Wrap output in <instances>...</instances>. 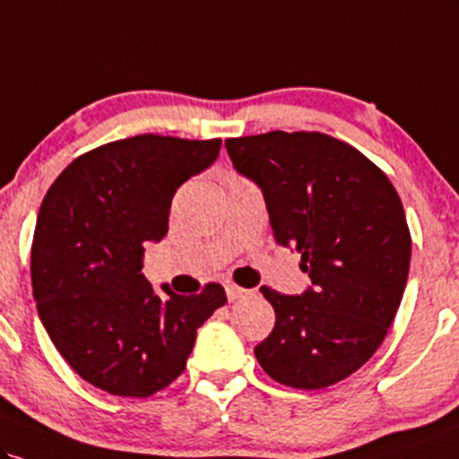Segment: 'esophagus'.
<instances>
[{
	"label": "esophagus",
	"mask_w": 459,
	"mask_h": 459,
	"mask_svg": "<svg viewBox=\"0 0 459 459\" xmlns=\"http://www.w3.org/2000/svg\"><path fill=\"white\" fill-rule=\"evenodd\" d=\"M225 293H228L230 302H234V299H238V298L245 296L247 290H242V287L234 285V282H228V285H225Z\"/></svg>",
	"instance_id": "esophagus-1"
}]
</instances>
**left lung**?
Returning <instances> with one entry per match:
<instances>
[{
	"instance_id": "left-lung-1",
	"label": "left lung",
	"mask_w": 459,
	"mask_h": 459,
	"mask_svg": "<svg viewBox=\"0 0 459 459\" xmlns=\"http://www.w3.org/2000/svg\"><path fill=\"white\" fill-rule=\"evenodd\" d=\"M262 189L276 245L302 255V296L262 287L276 321L255 347L276 383L321 389L359 370L385 341L409 279L411 231L398 191L358 149L321 132L225 140Z\"/></svg>"
}]
</instances>
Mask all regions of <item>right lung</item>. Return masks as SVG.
I'll return each mask as SVG.
<instances>
[{"mask_svg":"<svg viewBox=\"0 0 459 459\" xmlns=\"http://www.w3.org/2000/svg\"><path fill=\"white\" fill-rule=\"evenodd\" d=\"M221 138L143 134L76 157L38 212L31 285L50 341L84 381L149 398L183 375L197 327L228 302L219 282L197 296L155 291L146 242L168 234L172 197L219 157Z\"/></svg>","mask_w":459,"mask_h":459,"instance_id":"1","label":"right lung"}]
</instances>
